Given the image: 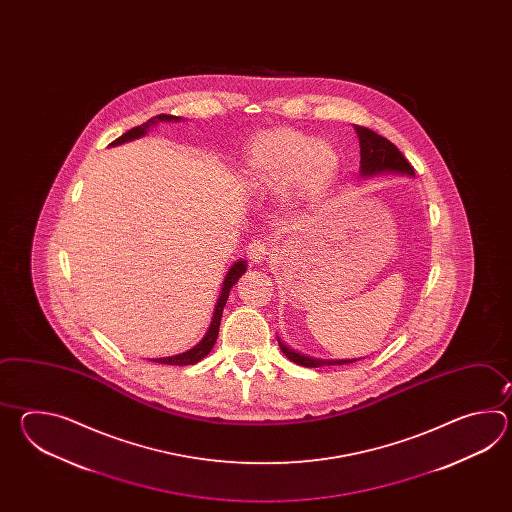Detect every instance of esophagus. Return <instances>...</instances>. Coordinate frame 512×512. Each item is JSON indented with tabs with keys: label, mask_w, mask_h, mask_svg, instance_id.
<instances>
[{
	"label": "esophagus",
	"mask_w": 512,
	"mask_h": 512,
	"mask_svg": "<svg viewBox=\"0 0 512 512\" xmlns=\"http://www.w3.org/2000/svg\"><path fill=\"white\" fill-rule=\"evenodd\" d=\"M247 254H249V260H251L252 263H261V261L267 260L269 241L261 240V238L252 240L251 243H249Z\"/></svg>",
	"instance_id": "34e87169"
}]
</instances>
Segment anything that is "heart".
Returning a JSON list of instances; mask_svg holds the SVG:
<instances>
[{
	"mask_svg": "<svg viewBox=\"0 0 512 512\" xmlns=\"http://www.w3.org/2000/svg\"><path fill=\"white\" fill-rule=\"evenodd\" d=\"M340 170L331 142L294 128L260 131L243 155V179L254 188L282 190L307 201H320Z\"/></svg>",
	"mask_w": 512,
	"mask_h": 512,
	"instance_id": "b5f03b06",
	"label": "heart"
}]
</instances>
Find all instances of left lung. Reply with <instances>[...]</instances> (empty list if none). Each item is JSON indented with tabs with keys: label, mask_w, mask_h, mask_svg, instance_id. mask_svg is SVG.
Returning <instances> with one entry per match:
<instances>
[{
	"label": "left lung",
	"mask_w": 512,
	"mask_h": 512,
	"mask_svg": "<svg viewBox=\"0 0 512 512\" xmlns=\"http://www.w3.org/2000/svg\"><path fill=\"white\" fill-rule=\"evenodd\" d=\"M357 137L360 144V175L362 177H373L377 174H401L414 177V168L404 159L403 153L399 152V148L381 137L379 133L355 126ZM278 344L283 351V355L289 360H293L298 366L305 368H320V366H335V364H349L359 359H315V357H307L304 353H298L293 348H289L282 338L278 337Z\"/></svg>",
	"instance_id": "8db88e82"
}]
</instances>
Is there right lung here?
<instances>
[{
  "label": "right lung",
  "mask_w": 512,
  "mask_h": 512,
  "mask_svg": "<svg viewBox=\"0 0 512 512\" xmlns=\"http://www.w3.org/2000/svg\"><path fill=\"white\" fill-rule=\"evenodd\" d=\"M179 120L183 119H181V117H175V115H164V113L163 115H157V117H153V119L148 120V122H144L141 126H137V128H131L130 131H126L124 135H120L119 139L111 142L109 146H119V144H124V142L141 139V137H144V135L148 133L150 128H153V126H155V124H159V122H179ZM245 271H247V261H234V265L230 267L229 272H227V276H225V280H223V285H221V293H219L218 304L214 307L212 322H210L207 333H205V337L201 338V342H199V344H196L192 349H188L185 353H179V355H174V357L153 359V362H159V364H170V366H192V364H197L199 360L205 359L208 353L212 351V348H214L216 340H218L221 315H223V307H225L227 300H229L230 289H232V285H234V283H238V280L241 278V274H245Z\"/></svg>",
  "instance_id": "add662e5"
}]
</instances>
